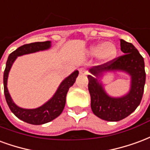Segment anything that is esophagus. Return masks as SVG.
<instances>
[{"instance_id":"34e87169","label":"esophagus","mask_w":150,"mask_h":150,"mask_svg":"<svg viewBox=\"0 0 150 150\" xmlns=\"http://www.w3.org/2000/svg\"><path fill=\"white\" fill-rule=\"evenodd\" d=\"M79 73L81 75H86L88 74V70L86 69V68H81V69H79Z\"/></svg>"}]
</instances>
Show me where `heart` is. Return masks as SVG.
<instances>
[{
	"mask_svg": "<svg viewBox=\"0 0 150 150\" xmlns=\"http://www.w3.org/2000/svg\"><path fill=\"white\" fill-rule=\"evenodd\" d=\"M88 52L90 55H98L101 62H108L115 58L117 49L113 43L100 42L91 45L88 48Z\"/></svg>",
	"mask_w": 150,
	"mask_h": 150,
	"instance_id": "heart-1",
	"label": "heart"
}]
</instances>
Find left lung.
I'll use <instances>...</instances> for the list:
<instances>
[{
    "instance_id": "8db88e82",
    "label": "left lung",
    "mask_w": 150,
    "mask_h": 150,
    "mask_svg": "<svg viewBox=\"0 0 150 150\" xmlns=\"http://www.w3.org/2000/svg\"><path fill=\"white\" fill-rule=\"evenodd\" d=\"M121 50L124 55L89 69L88 92L91 98V109L95 115L108 121H118L136 110L141 103L145 83V62L138 50L121 39ZM124 71L131 76V90L121 98H112L107 94L98 81L99 76L106 71ZM93 75L95 76H92Z\"/></svg>"
}]
</instances>
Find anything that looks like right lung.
<instances>
[{
	"label": "right lung",
	"instance_id": "obj_1",
	"mask_svg": "<svg viewBox=\"0 0 150 150\" xmlns=\"http://www.w3.org/2000/svg\"><path fill=\"white\" fill-rule=\"evenodd\" d=\"M50 46H51V41H49V40L43 41V42L26 44L22 46L19 47L18 49L10 53L6 62V66L4 71V79H3L4 80V93H5V100L9 109L13 112L14 115L29 124L42 125L57 118L64 110L65 100H66V94L69 91V88L74 85L79 74V72L76 70L68 77H66L61 83V85L57 88L55 94L53 95V97L50 100H48L46 103L44 104L43 105L38 107L37 109H33V110L22 109L17 106L12 100L7 88L8 76L12 67V64L19 56L48 50L50 49Z\"/></svg>",
	"mask_w": 150,
	"mask_h": 150
}]
</instances>
